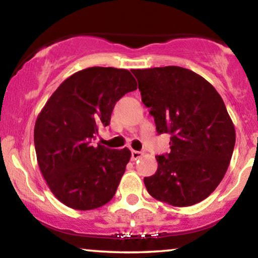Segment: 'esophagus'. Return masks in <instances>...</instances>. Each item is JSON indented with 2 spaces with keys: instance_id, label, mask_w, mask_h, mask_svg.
Returning <instances> with one entry per match:
<instances>
[{
  "instance_id": "obj_1",
  "label": "esophagus",
  "mask_w": 258,
  "mask_h": 258,
  "mask_svg": "<svg viewBox=\"0 0 258 258\" xmlns=\"http://www.w3.org/2000/svg\"><path fill=\"white\" fill-rule=\"evenodd\" d=\"M143 155V153L142 151H137V150H133L132 151V160L133 161H136V160H139V158L142 156Z\"/></svg>"
}]
</instances>
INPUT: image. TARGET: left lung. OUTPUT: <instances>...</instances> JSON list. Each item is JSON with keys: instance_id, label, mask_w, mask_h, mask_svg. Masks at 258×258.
<instances>
[{"instance_id": "8db88e82", "label": "left lung", "mask_w": 258, "mask_h": 258, "mask_svg": "<svg viewBox=\"0 0 258 258\" xmlns=\"http://www.w3.org/2000/svg\"><path fill=\"white\" fill-rule=\"evenodd\" d=\"M132 72L157 133L171 135V151L156 156L157 171L144 177L148 192L174 207L206 200L223 179L235 147L223 100L206 79L181 67Z\"/></svg>"}]
</instances>
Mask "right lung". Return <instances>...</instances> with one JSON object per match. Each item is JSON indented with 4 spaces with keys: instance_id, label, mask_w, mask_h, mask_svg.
<instances>
[{
    "instance_id": "1",
    "label": "right lung",
    "mask_w": 258,
    "mask_h": 258,
    "mask_svg": "<svg viewBox=\"0 0 258 258\" xmlns=\"http://www.w3.org/2000/svg\"><path fill=\"white\" fill-rule=\"evenodd\" d=\"M137 89L126 69L91 67L63 81L37 116V163L59 202L91 210L114 197L132 153L128 148L94 147L98 126H107L116 102Z\"/></svg>"
}]
</instances>
